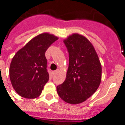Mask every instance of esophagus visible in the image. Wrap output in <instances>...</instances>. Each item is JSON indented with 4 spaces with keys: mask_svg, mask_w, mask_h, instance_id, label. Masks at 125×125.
Returning a JSON list of instances; mask_svg holds the SVG:
<instances>
[{
    "mask_svg": "<svg viewBox=\"0 0 125 125\" xmlns=\"http://www.w3.org/2000/svg\"><path fill=\"white\" fill-rule=\"evenodd\" d=\"M58 71H59V69H57V70L54 71H53V72H52L53 75H56V74L57 73H58Z\"/></svg>",
    "mask_w": 125,
    "mask_h": 125,
    "instance_id": "1",
    "label": "esophagus"
}]
</instances>
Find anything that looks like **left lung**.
Listing matches in <instances>:
<instances>
[{
	"label": "left lung",
	"mask_w": 125,
	"mask_h": 125,
	"mask_svg": "<svg viewBox=\"0 0 125 125\" xmlns=\"http://www.w3.org/2000/svg\"><path fill=\"white\" fill-rule=\"evenodd\" d=\"M69 53L66 79L57 86V92L65 102L76 104L85 101L98 89L102 68L94 47L78 34L64 40Z\"/></svg>",
	"instance_id": "1"
}]
</instances>
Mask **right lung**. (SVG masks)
Masks as SVG:
<instances>
[{"mask_svg":"<svg viewBox=\"0 0 125 125\" xmlns=\"http://www.w3.org/2000/svg\"><path fill=\"white\" fill-rule=\"evenodd\" d=\"M58 38L44 33L30 40L13 58L10 78L17 93L26 99L39 97L49 79L45 52Z\"/></svg>","mask_w":125,"mask_h":125,"instance_id":"right-lung-1","label":"right lung"}]
</instances>
